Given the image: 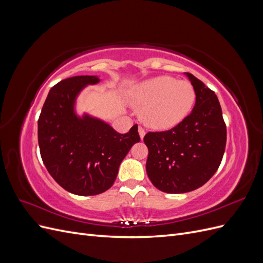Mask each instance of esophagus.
I'll return each instance as SVG.
<instances>
[{
	"label": "esophagus",
	"instance_id": "obj_1",
	"mask_svg": "<svg viewBox=\"0 0 263 263\" xmlns=\"http://www.w3.org/2000/svg\"><path fill=\"white\" fill-rule=\"evenodd\" d=\"M138 133H139V136H140V138L141 139H144V137H145V135H146V130L142 128V127H139L138 128Z\"/></svg>",
	"mask_w": 263,
	"mask_h": 263
}]
</instances>
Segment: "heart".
<instances>
[{
  "instance_id": "heart-1",
  "label": "heart",
  "mask_w": 263,
  "mask_h": 263,
  "mask_svg": "<svg viewBox=\"0 0 263 263\" xmlns=\"http://www.w3.org/2000/svg\"><path fill=\"white\" fill-rule=\"evenodd\" d=\"M128 98L140 109L142 123L156 130H168L192 112L196 94L190 82L160 76L132 87Z\"/></svg>"
}]
</instances>
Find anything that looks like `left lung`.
<instances>
[{"label":"left lung","mask_w":263,"mask_h":263,"mask_svg":"<svg viewBox=\"0 0 263 263\" xmlns=\"http://www.w3.org/2000/svg\"><path fill=\"white\" fill-rule=\"evenodd\" d=\"M185 76L196 94L192 113L173 128L149 132L144 137L148 177L158 190L172 194L194 191L214 176L227 138L216 94L193 74Z\"/></svg>","instance_id":"obj_1"}]
</instances>
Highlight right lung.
<instances>
[{
	"instance_id": "right-lung-1",
	"label": "right lung",
	"mask_w": 263,
	"mask_h": 263,
	"mask_svg": "<svg viewBox=\"0 0 263 263\" xmlns=\"http://www.w3.org/2000/svg\"><path fill=\"white\" fill-rule=\"evenodd\" d=\"M95 76L58 82L48 93L38 119V145L45 166L58 184L77 195H98L113 185L119 164L140 141L138 126L119 134L107 123L74 110L77 97Z\"/></svg>"
}]
</instances>
